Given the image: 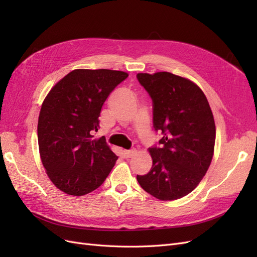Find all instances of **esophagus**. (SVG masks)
Here are the masks:
<instances>
[{
    "label": "esophagus",
    "instance_id": "1",
    "mask_svg": "<svg viewBox=\"0 0 257 257\" xmlns=\"http://www.w3.org/2000/svg\"><path fill=\"white\" fill-rule=\"evenodd\" d=\"M135 153H136V149H131V150L124 151V154H125L126 158H132Z\"/></svg>",
    "mask_w": 257,
    "mask_h": 257
}]
</instances>
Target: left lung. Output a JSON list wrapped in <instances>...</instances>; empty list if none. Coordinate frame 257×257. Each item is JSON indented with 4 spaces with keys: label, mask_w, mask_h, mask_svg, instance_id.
<instances>
[{
    "label": "left lung",
    "mask_w": 257,
    "mask_h": 257,
    "mask_svg": "<svg viewBox=\"0 0 257 257\" xmlns=\"http://www.w3.org/2000/svg\"><path fill=\"white\" fill-rule=\"evenodd\" d=\"M153 103V126L162 134L149 148L150 172L137 175L142 188L160 200L188 195L212 161L215 124L206 95L197 84L168 72L137 74Z\"/></svg>",
    "instance_id": "obj_1"
}]
</instances>
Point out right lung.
I'll return each mask as SVG.
<instances>
[{
    "mask_svg": "<svg viewBox=\"0 0 257 257\" xmlns=\"http://www.w3.org/2000/svg\"><path fill=\"white\" fill-rule=\"evenodd\" d=\"M128 74L111 69H75L50 90L38 116L42 163L52 183L68 195L96 190L118 157L105 137L94 138L107 97Z\"/></svg>",
    "mask_w": 257,
    "mask_h": 257,
    "instance_id": "obj_1",
    "label": "right lung"
}]
</instances>
